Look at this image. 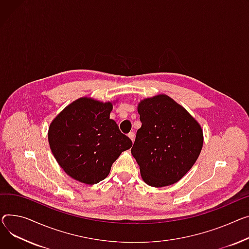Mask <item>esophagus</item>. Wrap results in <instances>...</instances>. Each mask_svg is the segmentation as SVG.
I'll list each match as a JSON object with an SVG mask.
<instances>
[{
	"label": "esophagus",
	"instance_id": "1",
	"mask_svg": "<svg viewBox=\"0 0 249 249\" xmlns=\"http://www.w3.org/2000/svg\"><path fill=\"white\" fill-rule=\"evenodd\" d=\"M128 137L132 140V142H134V139H135V134H134V132H130V133L128 134Z\"/></svg>",
	"mask_w": 249,
	"mask_h": 249
}]
</instances>
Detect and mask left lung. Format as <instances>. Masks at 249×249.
I'll use <instances>...</instances> for the list:
<instances>
[{"label":"left lung","mask_w":249,"mask_h":249,"mask_svg":"<svg viewBox=\"0 0 249 249\" xmlns=\"http://www.w3.org/2000/svg\"><path fill=\"white\" fill-rule=\"evenodd\" d=\"M137 109L142 126L131 153L139 165L142 179L152 187L176 183L201 152V126L165 94L144 99Z\"/></svg>","instance_id":"1"}]
</instances>
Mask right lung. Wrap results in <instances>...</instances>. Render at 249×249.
<instances>
[{"label":"right lung","mask_w":249,"mask_h":249,"mask_svg":"<svg viewBox=\"0 0 249 249\" xmlns=\"http://www.w3.org/2000/svg\"><path fill=\"white\" fill-rule=\"evenodd\" d=\"M112 109L111 102L82 97L50 124L48 140L55 159L66 173L82 183L104 180L115 160L132 146L110 119Z\"/></svg>","instance_id":"right-lung-1"}]
</instances>
